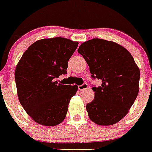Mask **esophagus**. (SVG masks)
<instances>
[{
	"instance_id": "obj_1",
	"label": "esophagus",
	"mask_w": 152,
	"mask_h": 152,
	"mask_svg": "<svg viewBox=\"0 0 152 152\" xmlns=\"http://www.w3.org/2000/svg\"><path fill=\"white\" fill-rule=\"evenodd\" d=\"M78 88H79V89H80V91L85 90V89H86L87 88H88V84H87L86 83H83L82 85L79 86Z\"/></svg>"
}]
</instances>
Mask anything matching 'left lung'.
Returning <instances> with one entry per match:
<instances>
[{"mask_svg": "<svg viewBox=\"0 0 152 152\" xmlns=\"http://www.w3.org/2000/svg\"><path fill=\"white\" fill-rule=\"evenodd\" d=\"M77 51L89 66L92 79L102 81L92 88L95 98L86 105L89 118L99 125L118 122L138 93L140 70L132 56L121 45L98 38L82 43Z\"/></svg>", "mask_w": 152, "mask_h": 152, "instance_id": "1", "label": "left lung"}]
</instances>
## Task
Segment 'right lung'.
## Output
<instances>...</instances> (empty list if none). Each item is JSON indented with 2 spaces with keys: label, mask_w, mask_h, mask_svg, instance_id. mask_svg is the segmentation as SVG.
Returning a JSON list of instances; mask_svg holds the SVG:
<instances>
[{
  "label": "right lung",
  "mask_w": 152,
  "mask_h": 152,
  "mask_svg": "<svg viewBox=\"0 0 152 152\" xmlns=\"http://www.w3.org/2000/svg\"><path fill=\"white\" fill-rule=\"evenodd\" d=\"M78 42L63 37L37 40L28 47L15 70L18 99L27 114L37 123H61L77 86L63 85L56 79L67 73L68 61Z\"/></svg>",
  "instance_id": "1"
}]
</instances>
